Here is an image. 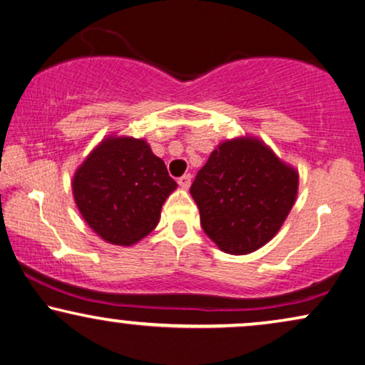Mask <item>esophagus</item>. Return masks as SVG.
Masks as SVG:
<instances>
[{
	"label": "esophagus",
	"mask_w": 365,
	"mask_h": 365,
	"mask_svg": "<svg viewBox=\"0 0 365 365\" xmlns=\"http://www.w3.org/2000/svg\"><path fill=\"white\" fill-rule=\"evenodd\" d=\"M190 183H192V175H190V173H185V175L178 178V185H180L182 188H188Z\"/></svg>",
	"instance_id": "1"
}]
</instances>
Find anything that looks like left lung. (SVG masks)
Here are the masks:
<instances>
[{"label": "left lung", "instance_id": "8db88e82", "mask_svg": "<svg viewBox=\"0 0 365 365\" xmlns=\"http://www.w3.org/2000/svg\"><path fill=\"white\" fill-rule=\"evenodd\" d=\"M299 175L255 137L225 140L197 173L190 193L208 238L225 253L248 255L283 227Z\"/></svg>", "mask_w": 365, "mask_h": 365}]
</instances>
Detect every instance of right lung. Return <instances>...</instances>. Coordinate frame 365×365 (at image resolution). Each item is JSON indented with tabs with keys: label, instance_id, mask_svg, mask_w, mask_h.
Listing matches in <instances>:
<instances>
[{
	"label": "right lung",
	"instance_id": "1",
	"mask_svg": "<svg viewBox=\"0 0 365 365\" xmlns=\"http://www.w3.org/2000/svg\"><path fill=\"white\" fill-rule=\"evenodd\" d=\"M177 182L143 138H104L73 178L84 222L110 245L132 246L152 232Z\"/></svg>",
	"mask_w": 365,
	"mask_h": 365
}]
</instances>
